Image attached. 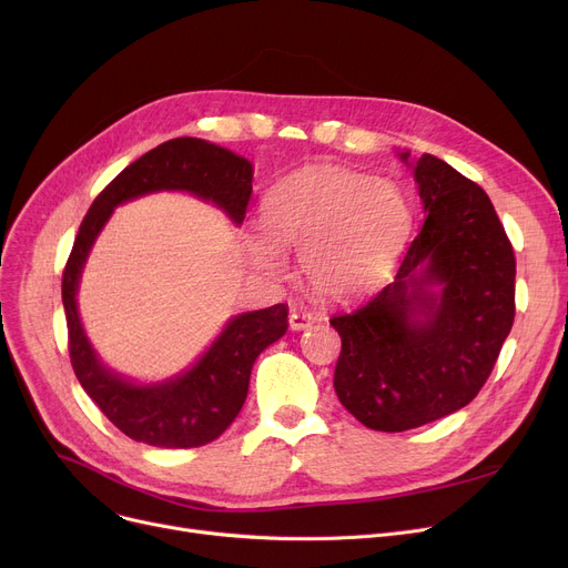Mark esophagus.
Returning <instances> with one entry per match:
<instances>
[{"label": "esophagus", "instance_id": "34e87169", "mask_svg": "<svg viewBox=\"0 0 568 568\" xmlns=\"http://www.w3.org/2000/svg\"><path fill=\"white\" fill-rule=\"evenodd\" d=\"M314 321H316V318H314L312 314H307V312H291V314H288V326H291V331H307V328H312Z\"/></svg>", "mask_w": 568, "mask_h": 568}]
</instances>
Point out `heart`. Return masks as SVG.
Segmentation results:
<instances>
[{
  "instance_id": "obj_1",
  "label": "heart",
  "mask_w": 568,
  "mask_h": 568,
  "mask_svg": "<svg viewBox=\"0 0 568 568\" xmlns=\"http://www.w3.org/2000/svg\"><path fill=\"white\" fill-rule=\"evenodd\" d=\"M263 231L247 237L256 267L277 273L280 247L303 252L307 284L348 298L382 282L412 229L402 189L346 169H314L280 182L263 201Z\"/></svg>"
}]
</instances>
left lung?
Here are the masks:
<instances>
[{
  "label": "left lung",
  "mask_w": 568,
  "mask_h": 568,
  "mask_svg": "<svg viewBox=\"0 0 568 568\" xmlns=\"http://www.w3.org/2000/svg\"><path fill=\"white\" fill-rule=\"evenodd\" d=\"M404 161L409 152L399 154ZM425 207L395 282L331 318L342 337L335 393L365 427L404 432L478 395L516 318V256L483 189L423 154ZM437 283L439 294L426 286Z\"/></svg>",
  "instance_id": "8db88e82"
}]
</instances>
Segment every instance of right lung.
I'll return each mask as SVG.
<instances>
[{
    "label": "right lung",
    "mask_w": 568,
    "mask_h": 568,
    "mask_svg": "<svg viewBox=\"0 0 568 568\" xmlns=\"http://www.w3.org/2000/svg\"><path fill=\"white\" fill-rule=\"evenodd\" d=\"M161 189H180L217 203L235 224H242L252 199V164L201 139H173L133 161L103 189L78 229L62 275L69 356L80 386L129 439L159 448H196L217 439L240 414L252 365L263 348L286 333L288 307L280 303L231 318L192 369L164 384L136 386L103 367L80 326L75 305L80 273L113 210Z\"/></svg>",
    "instance_id": "obj_1"
}]
</instances>
